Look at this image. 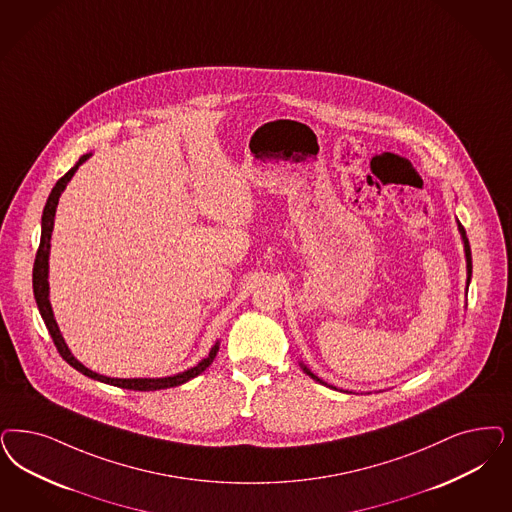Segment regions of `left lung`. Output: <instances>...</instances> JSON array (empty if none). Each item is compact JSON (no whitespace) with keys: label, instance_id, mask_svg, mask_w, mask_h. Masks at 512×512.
Masks as SVG:
<instances>
[{"label":"left lung","instance_id":"obj_1","mask_svg":"<svg viewBox=\"0 0 512 512\" xmlns=\"http://www.w3.org/2000/svg\"><path fill=\"white\" fill-rule=\"evenodd\" d=\"M458 230L459 234H461V242H463V251H465V263H467V285H465V291H469V283H471V276H473V257H471V246H469V238H467V234H465V229L461 227V223L458 221ZM300 369L306 372L310 378H314L316 382L319 384H323V386H327V388L338 389L335 386H331V384H327V382H323L321 378H318L314 372L310 371L304 363H300ZM340 391H344V389H340ZM344 393H352V391H344Z\"/></svg>","mask_w":512,"mask_h":512}]
</instances>
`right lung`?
Here are the masks:
<instances>
[{"mask_svg": "<svg viewBox=\"0 0 512 512\" xmlns=\"http://www.w3.org/2000/svg\"><path fill=\"white\" fill-rule=\"evenodd\" d=\"M90 157H92V153L79 157V160L73 164V168L68 170V174H64V176L56 181L53 191H51L49 198H47V204L43 208V215H41V242H39V249H37L36 263H34V280H32L34 282V297H36L39 314H41V318H43L47 329H49V335L53 336L56 350L60 352L62 359H66V363H70L75 371L89 376L92 380L109 384V386L134 389V391H157V389L176 388V386H181V384L193 380L198 374H202L212 365L215 355L219 352V340L213 344L212 350L204 359H200L194 367L187 369V371L177 372V374H172V376H162V378H109V376H104V374L90 371L70 352L64 336H62L60 329H58V323L54 319L53 306H51V300H49V255H51L54 215H56L60 194L64 193V189L68 187L71 177L79 170V166L83 162H87Z\"/></svg>", "mask_w": 512, "mask_h": 512, "instance_id": "obj_1", "label": "right lung"}]
</instances>
